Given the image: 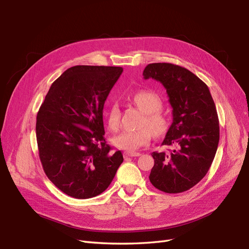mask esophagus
Returning <instances> with one entry per match:
<instances>
[{
    "label": "esophagus",
    "instance_id": "34e87169",
    "mask_svg": "<svg viewBox=\"0 0 249 249\" xmlns=\"http://www.w3.org/2000/svg\"><path fill=\"white\" fill-rule=\"evenodd\" d=\"M141 156L140 153H134V152H125L124 153V157L127 158V157H139Z\"/></svg>",
    "mask_w": 249,
    "mask_h": 249
}]
</instances>
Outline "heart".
<instances>
[{
    "instance_id": "obj_1",
    "label": "heart",
    "mask_w": 249,
    "mask_h": 249,
    "mask_svg": "<svg viewBox=\"0 0 249 249\" xmlns=\"http://www.w3.org/2000/svg\"><path fill=\"white\" fill-rule=\"evenodd\" d=\"M133 102L145 113L144 118L141 123V129L136 131H124L118 134L112 139L113 145L117 148L135 152L141 146L147 144L152 139L153 134L159 137L167 131L168 119L166 115L160 110L162 108V101L156 93L148 90H141L132 96ZM122 113L118 104L113 102L109 105L106 112V119L109 130L117 132L122 124Z\"/></svg>"
}]
</instances>
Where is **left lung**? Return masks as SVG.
I'll return each instance as SVG.
<instances>
[{"label":"left lung","instance_id":"obj_1","mask_svg":"<svg viewBox=\"0 0 249 249\" xmlns=\"http://www.w3.org/2000/svg\"><path fill=\"white\" fill-rule=\"evenodd\" d=\"M145 80L161 82L172 107V124L162 145L168 152H154L149 175L154 187L166 193L191 189L209 171L219 142V120L206 83L185 67L150 63Z\"/></svg>","mask_w":249,"mask_h":249}]
</instances>
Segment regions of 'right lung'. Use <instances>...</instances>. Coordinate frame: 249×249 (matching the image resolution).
Returning <instances> with one entry per match:
<instances>
[{"instance_id": "obj_1", "label": "right lung", "mask_w": 249, "mask_h": 249, "mask_svg": "<svg viewBox=\"0 0 249 249\" xmlns=\"http://www.w3.org/2000/svg\"><path fill=\"white\" fill-rule=\"evenodd\" d=\"M122 72L117 66H72L53 83L37 113L42 168L69 196L103 193L124 161L106 142L103 122L105 101Z\"/></svg>"}]
</instances>
